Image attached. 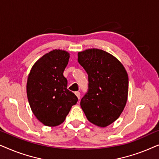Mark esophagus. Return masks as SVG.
<instances>
[{"mask_svg": "<svg viewBox=\"0 0 159 159\" xmlns=\"http://www.w3.org/2000/svg\"><path fill=\"white\" fill-rule=\"evenodd\" d=\"M75 95H77V97L78 98V99H80V93L79 91H77V92H75Z\"/></svg>", "mask_w": 159, "mask_h": 159, "instance_id": "esophagus-1", "label": "esophagus"}]
</instances>
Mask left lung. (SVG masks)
Wrapping results in <instances>:
<instances>
[{"mask_svg": "<svg viewBox=\"0 0 159 159\" xmlns=\"http://www.w3.org/2000/svg\"><path fill=\"white\" fill-rule=\"evenodd\" d=\"M78 62L88 75V90L80 106L91 123L106 127L119 118L125 107L127 71L117 58L99 49L79 52Z\"/></svg>", "mask_w": 159, "mask_h": 159, "instance_id": "obj_1", "label": "left lung"}]
</instances>
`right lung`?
Here are the masks:
<instances>
[{
  "label": "right lung",
  "instance_id": "1",
  "mask_svg": "<svg viewBox=\"0 0 159 159\" xmlns=\"http://www.w3.org/2000/svg\"><path fill=\"white\" fill-rule=\"evenodd\" d=\"M69 53L53 50L42 56L32 67L27 83L31 109L39 121L48 127L64 122L78 98L67 89L64 71Z\"/></svg>",
  "mask_w": 159,
  "mask_h": 159
}]
</instances>
